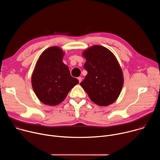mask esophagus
Returning <instances> with one entry per match:
<instances>
[{
  "label": "esophagus",
  "mask_w": 160,
  "mask_h": 160,
  "mask_svg": "<svg viewBox=\"0 0 160 160\" xmlns=\"http://www.w3.org/2000/svg\"><path fill=\"white\" fill-rule=\"evenodd\" d=\"M78 80L79 82L80 83V82H82V77H78Z\"/></svg>",
  "instance_id": "34e87169"
}]
</instances>
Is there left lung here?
I'll list each match as a JSON object with an SVG mask.
<instances>
[{"label":"left lung","mask_w":160,"mask_h":160,"mask_svg":"<svg viewBox=\"0 0 160 160\" xmlns=\"http://www.w3.org/2000/svg\"><path fill=\"white\" fill-rule=\"evenodd\" d=\"M87 72L80 85L95 104L106 106L118 98L123 85L121 67L114 54L101 45H94L83 52Z\"/></svg>","instance_id":"8db88e82"}]
</instances>
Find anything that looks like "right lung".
I'll list each match as a JSON object with an SVG mask.
<instances>
[{
	"label": "right lung",
	"mask_w": 160,
	"mask_h": 160,
	"mask_svg": "<svg viewBox=\"0 0 160 160\" xmlns=\"http://www.w3.org/2000/svg\"><path fill=\"white\" fill-rule=\"evenodd\" d=\"M64 53L58 47L45 50L39 57L32 77V84L38 99L55 106L64 100L78 80L72 77L62 61Z\"/></svg>",
	"instance_id": "obj_1"
}]
</instances>
